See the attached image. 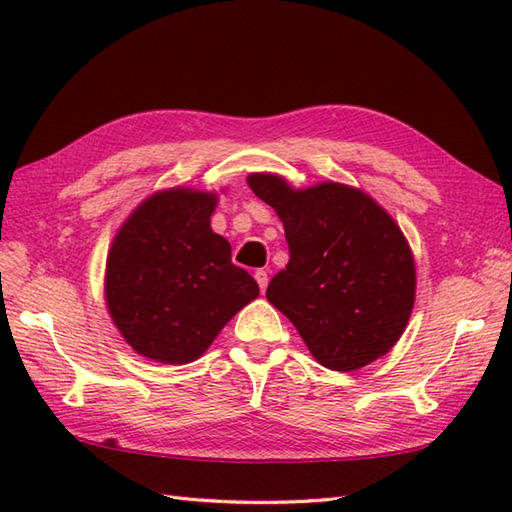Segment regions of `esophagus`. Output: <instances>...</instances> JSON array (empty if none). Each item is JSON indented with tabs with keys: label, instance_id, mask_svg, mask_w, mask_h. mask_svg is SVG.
I'll use <instances>...</instances> for the list:
<instances>
[{
	"label": "esophagus",
	"instance_id": "1",
	"mask_svg": "<svg viewBox=\"0 0 512 512\" xmlns=\"http://www.w3.org/2000/svg\"><path fill=\"white\" fill-rule=\"evenodd\" d=\"M255 279H257V284H259V290H266L268 288V273L264 268H259V270H255Z\"/></svg>",
	"mask_w": 512,
	"mask_h": 512
}]
</instances>
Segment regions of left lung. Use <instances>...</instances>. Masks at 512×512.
Instances as JSON below:
<instances>
[{
    "mask_svg": "<svg viewBox=\"0 0 512 512\" xmlns=\"http://www.w3.org/2000/svg\"><path fill=\"white\" fill-rule=\"evenodd\" d=\"M246 182L284 222L290 250L266 299L323 367L354 372L385 356L416 301V264L394 217L341 182L295 189L275 173Z\"/></svg>",
    "mask_w": 512,
    "mask_h": 512,
    "instance_id": "left-lung-1",
    "label": "left lung"
}]
</instances>
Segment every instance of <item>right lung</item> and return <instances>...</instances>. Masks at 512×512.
Here are the masks:
<instances>
[{
	"label": "right lung",
	"mask_w": 512,
	"mask_h": 512,
	"mask_svg": "<svg viewBox=\"0 0 512 512\" xmlns=\"http://www.w3.org/2000/svg\"><path fill=\"white\" fill-rule=\"evenodd\" d=\"M217 193L173 187L127 217L105 264V303L123 339L165 365L200 358L259 286L213 233Z\"/></svg>",
	"instance_id": "add662e5"
}]
</instances>
